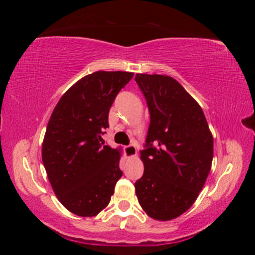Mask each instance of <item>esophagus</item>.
Returning a JSON list of instances; mask_svg holds the SVG:
<instances>
[{"label":"esophagus","instance_id":"1","mask_svg":"<svg viewBox=\"0 0 255 255\" xmlns=\"http://www.w3.org/2000/svg\"><path fill=\"white\" fill-rule=\"evenodd\" d=\"M125 153H126V155H127L128 157L135 156L136 153H137L136 146L133 145V144H129L128 146H125Z\"/></svg>","mask_w":255,"mask_h":255}]
</instances>
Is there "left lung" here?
<instances>
[{"label": "left lung", "instance_id": "8db88e82", "mask_svg": "<svg viewBox=\"0 0 255 255\" xmlns=\"http://www.w3.org/2000/svg\"><path fill=\"white\" fill-rule=\"evenodd\" d=\"M135 81L150 116L136 195L149 217L170 221L187 211L204 187L214 139L204 111L179 82L158 74H136Z\"/></svg>", "mask_w": 255, "mask_h": 255}]
</instances>
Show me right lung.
<instances>
[{
	"label": "right lung",
	"instance_id": "1",
	"mask_svg": "<svg viewBox=\"0 0 255 255\" xmlns=\"http://www.w3.org/2000/svg\"><path fill=\"white\" fill-rule=\"evenodd\" d=\"M132 76L120 71L84 76L60 98L47 125L42 162L58 200L77 216L105 209L123 176L119 150L102 135L112 103Z\"/></svg>",
	"mask_w": 255,
	"mask_h": 255
}]
</instances>
